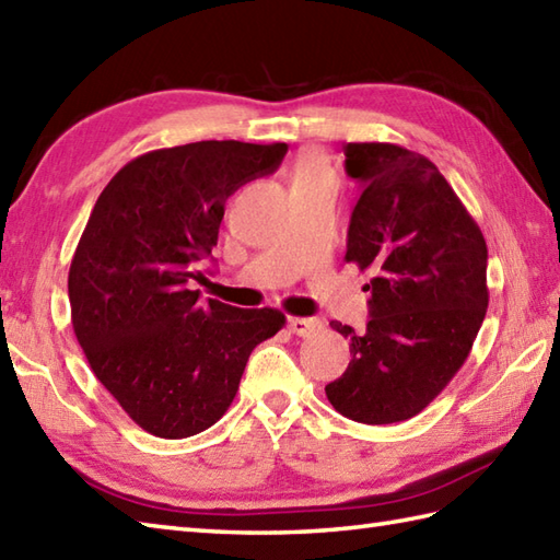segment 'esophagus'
Returning a JSON list of instances; mask_svg holds the SVG:
<instances>
[{
	"mask_svg": "<svg viewBox=\"0 0 560 560\" xmlns=\"http://www.w3.org/2000/svg\"><path fill=\"white\" fill-rule=\"evenodd\" d=\"M289 329L299 337H311L319 329V319L313 317H289Z\"/></svg>",
	"mask_w": 560,
	"mask_h": 560,
	"instance_id": "obj_1",
	"label": "esophagus"
}]
</instances>
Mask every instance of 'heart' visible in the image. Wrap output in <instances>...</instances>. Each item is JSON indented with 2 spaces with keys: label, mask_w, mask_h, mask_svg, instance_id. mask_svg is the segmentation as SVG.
<instances>
[{
  "label": "heart",
  "mask_w": 560,
  "mask_h": 560,
  "mask_svg": "<svg viewBox=\"0 0 560 560\" xmlns=\"http://www.w3.org/2000/svg\"><path fill=\"white\" fill-rule=\"evenodd\" d=\"M323 177H335L325 153L315 149L303 151L293 165V185H311L323 180Z\"/></svg>",
  "instance_id": "1"
}]
</instances>
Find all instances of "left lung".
I'll list each match as a JSON object with an SVG mask.
<instances>
[{
    "label": "left lung",
    "mask_w": 560,
    "mask_h": 560,
    "mask_svg": "<svg viewBox=\"0 0 560 560\" xmlns=\"http://www.w3.org/2000/svg\"><path fill=\"white\" fill-rule=\"evenodd\" d=\"M347 173L363 185L347 261L373 269L371 319L327 399L351 421L383 425L423 411L467 361L489 307L483 233L421 153L383 141L347 144Z\"/></svg>",
    "instance_id": "left-lung-1"
}]
</instances>
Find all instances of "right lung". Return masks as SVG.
I'll list each match as a JSON object with an SVG mask.
<instances>
[{"label": "right lung", "mask_w": 560, "mask_h": 560, "mask_svg": "<svg viewBox=\"0 0 560 560\" xmlns=\"http://www.w3.org/2000/svg\"><path fill=\"white\" fill-rule=\"evenodd\" d=\"M287 149L211 139L141 153L91 211L69 267L71 327L103 387L151 435L217 423L249 353L287 325L273 307L241 311L192 291L225 199L277 171Z\"/></svg>", "instance_id": "add662e5"}]
</instances>
